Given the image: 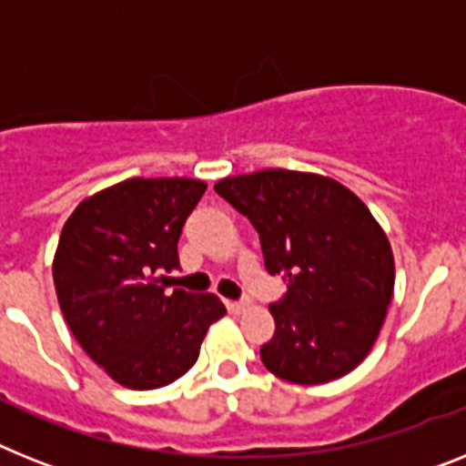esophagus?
Returning <instances> with one entry per match:
<instances>
[{
	"instance_id": "34e87169",
	"label": "esophagus",
	"mask_w": 466,
	"mask_h": 466,
	"mask_svg": "<svg viewBox=\"0 0 466 466\" xmlns=\"http://www.w3.org/2000/svg\"><path fill=\"white\" fill-rule=\"evenodd\" d=\"M226 307H228L230 311H242V309H248L249 307V298H242V299H233V302H226Z\"/></svg>"
}]
</instances>
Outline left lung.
Segmentation results:
<instances>
[{"instance_id":"left-lung-1","label":"left lung","mask_w":466,"mask_h":466,"mask_svg":"<svg viewBox=\"0 0 466 466\" xmlns=\"http://www.w3.org/2000/svg\"><path fill=\"white\" fill-rule=\"evenodd\" d=\"M214 190L249 218L264 267L288 286L268 307L276 333L259 350L264 367L299 386L350 374L393 298V252L371 211L336 180L286 168L224 178Z\"/></svg>"}]
</instances>
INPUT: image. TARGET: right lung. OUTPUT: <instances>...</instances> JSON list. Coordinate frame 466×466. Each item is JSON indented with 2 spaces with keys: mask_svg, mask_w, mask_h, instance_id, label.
<instances>
[{
  "mask_svg": "<svg viewBox=\"0 0 466 466\" xmlns=\"http://www.w3.org/2000/svg\"><path fill=\"white\" fill-rule=\"evenodd\" d=\"M192 178H130L80 202L61 230L54 286L68 329L126 388L173 383L198 362L217 295L171 286L178 238L205 195Z\"/></svg>",
  "mask_w": 466,
  "mask_h": 466,
  "instance_id": "obj_1",
  "label": "right lung"
}]
</instances>
